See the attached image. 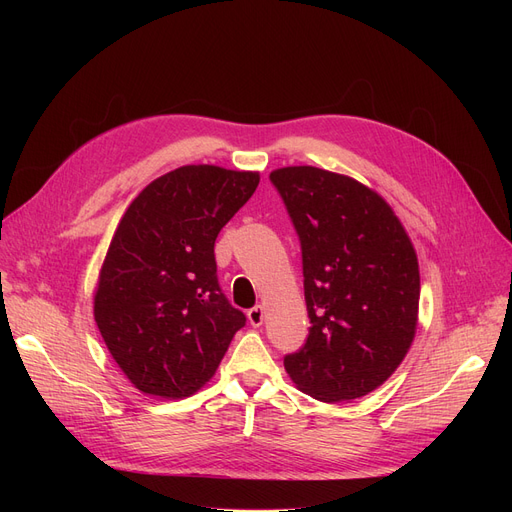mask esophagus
<instances>
[{
  "mask_svg": "<svg viewBox=\"0 0 512 512\" xmlns=\"http://www.w3.org/2000/svg\"><path fill=\"white\" fill-rule=\"evenodd\" d=\"M263 317H265L263 307H253V309L247 311V319H249V324H251L253 328H259V326L263 324Z\"/></svg>",
  "mask_w": 512,
  "mask_h": 512,
  "instance_id": "1",
  "label": "esophagus"
}]
</instances>
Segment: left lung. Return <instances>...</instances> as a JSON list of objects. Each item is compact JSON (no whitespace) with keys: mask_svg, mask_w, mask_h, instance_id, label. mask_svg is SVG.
<instances>
[{"mask_svg":"<svg viewBox=\"0 0 512 512\" xmlns=\"http://www.w3.org/2000/svg\"><path fill=\"white\" fill-rule=\"evenodd\" d=\"M301 238L311 328L284 369L321 402L361 398L407 357L419 321V261L390 203L313 166L270 174Z\"/></svg>","mask_w":512,"mask_h":512,"instance_id":"1","label":"left lung"}]
</instances>
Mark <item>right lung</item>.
Returning a JSON list of instances; mask_svg holds the SVG:
<instances>
[{"mask_svg":"<svg viewBox=\"0 0 512 512\" xmlns=\"http://www.w3.org/2000/svg\"><path fill=\"white\" fill-rule=\"evenodd\" d=\"M259 172L182 166L132 199L101 263L93 315L126 380L149 396L199 392L245 315L215 276V238L245 205Z\"/></svg>","mask_w":512,"mask_h":512,"instance_id":"right-lung-1","label":"right lung"}]
</instances>
